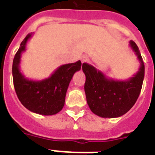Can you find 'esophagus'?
Listing matches in <instances>:
<instances>
[{"mask_svg":"<svg viewBox=\"0 0 155 155\" xmlns=\"http://www.w3.org/2000/svg\"><path fill=\"white\" fill-rule=\"evenodd\" d=\"M81 61L82 62H86L88 61V58L87 57L86 55H83L82 57H81Z\"/></svg>","mask_w":155,"mask_h":155,"instance_id":"obj_1","label":"esophagus"}]
</instances>
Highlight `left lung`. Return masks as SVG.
I'll list each match as a JSON object with an SVG mask.
<instances>
[{"instance_id":"left-lung-1","label":"left lung","mask_w":155,"mask_h":155,"mask_svg":"<svg viewBox=\"0 0 155 155\" xmlns=\"http://www.w3.org/2000/svg\"><path fill=\"white\" fill-rule=\"evenodd\" d=\"M129 46L139 61V71L126 80L108 78L88 63H83L86 76L84 90L87 103L94 114L102 118H118L134 105L139 96L144 78V64L138 46L132 40Z\"/></svg>"}]
</instances>
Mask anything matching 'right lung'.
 <instances>
[{
	"mask_svg": "<svg viewBox=\"0 0 155 155\" xmlns=\"http://www.w3.org/2000/svg\"><path fill=\"white\" fill-rule=\"evenodd\" d=\"M32 33L27 35L20 45L12 64V76L16 95L24 107L31 112L41 115H54L62 110L69 83L74 73L81 69V61L60 66L49 78L45 79H28L20 70L22 52L26 51L28 40Z\"/></svg>",
	"mask_w": 155,
	"mask_h": 155,
	"instance_id": "add662e5",
	"label": "right lung"
}]
</instances>
